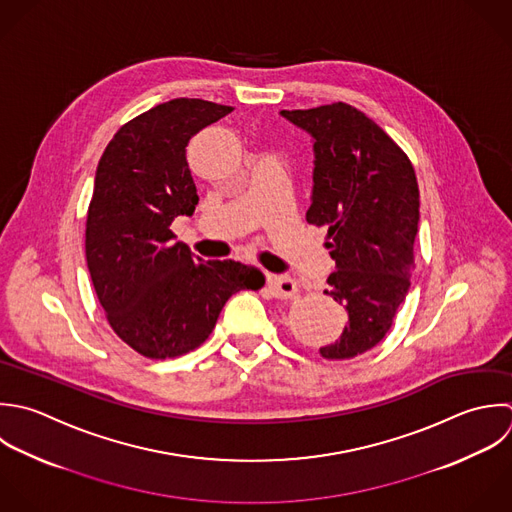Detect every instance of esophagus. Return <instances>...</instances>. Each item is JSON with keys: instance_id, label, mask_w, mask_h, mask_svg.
Wrapping results in <instances>:
<instances>
[{"instance_id": "1", "label": "esophagus", "mask_w": 512, "mask_h": 512, "mask_svg": "<svg viewBox=\"0 0 512 512\" xmlns=\"http://www.w3.org/2000/svg\"><path fill=\"white\" fill-rule=\"evenodd\" d=\"M267 285L271 293L279 299H289L297 295V281L291 275H269Z\"/></svg>"}]
</instances>
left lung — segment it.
Instances as JSON below:
<instances>
[{
	"mask_svg": "<svg viewBox=\"0 0 512 512\" xmlns=\"http://www.w3.org/2000/svg\"><path fill=\"white\" fill-rule=\"evenodd\" d=\"M281 115L313 139L307 223L327 227L335 261L325 295L347 311L325 359H351L383 341L411 287L419 231V183L405 151L343 101Z\"/></svg>",
	"mask_w": 512,
	"mask_h": 512,
	"instance_id": "left-lung-1",
	"label": "left lung"
}]
</instances>
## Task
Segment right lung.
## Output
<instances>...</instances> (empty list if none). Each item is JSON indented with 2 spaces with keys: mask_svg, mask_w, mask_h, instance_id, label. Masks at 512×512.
<instances>
[{
  "mask_svg": "<svg viewBox=\"0 0 512 512\" xmlns=\"http://www.w3.org/2000/svg\"><path fill=\"white\" fill-rule=\"evenodd\" d=\"M233 107L177 97L125 123L105 147L85 223V257L111 329L149 359L197 349L227 299L265 275L239 261H203L171 223L199 201L185 147Z\"/></svg>",
  "mask_w": 512,
  "mask_h": 512,
  "instance_id": "right-lung-1",
  "label": "right lung"
}]
</instances>
